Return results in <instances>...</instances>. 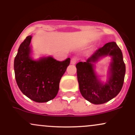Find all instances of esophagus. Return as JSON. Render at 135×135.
<instances>
[{
  "label": "esophagus",
  "mask_w": 135,
  "mask_h": 135,
  "mask_svg": "<svg viewBox=\"0 0 135 135\" xmlns=\"http://www.w3.org/2000/svg\"><path fill=\"white\" fill-rule=\"evenodd\" d=\"M77 61V60L76 58H72V59H71V63L73 65H75V63H76Z\"/></svg>",
  "instance_id": "34e87169"
}]
</instances>
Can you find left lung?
Segmentation results:
<instances>
[{"label": "left lung", "instance_id": "obj_1", "mask_svg": "<svg viewBox=\"0 0 135 135\" xmlns=\"http://www.w3.org/2000/svg\"><path fill=\"white\" fill-rule=\"evenodd\" d=\"M112 57L109 80L106 83H101L95 75L93 63L102 56ZM77 80L82 96L93 104L106 103L119 93L123 86L126 66L120 49L115 42H108L99 48L88 59L86 62L76 65Z\"/></svg>", "mask_w": 135, "mask_h": 135}]
</instances>
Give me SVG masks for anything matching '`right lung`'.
<instances>
[{"mask_svg": "<svg viewBox=\"0 0 135 135\" xmlns=\"http://www.w3.org/2000/svg\"><path fill=\"white\" fill-rule=\"evenodd\" d=\"M32 35H28L20 44L15 58L14 69L17 84L28 98L38 103L55 98L59 90L61 77L70 63V58L62 61L51 56L32 60L30 44Z\"/></svg>", "mask_w": 135, "mask_h": 135, "instance_id": "1", "label": "right lung"}]
</instances>
